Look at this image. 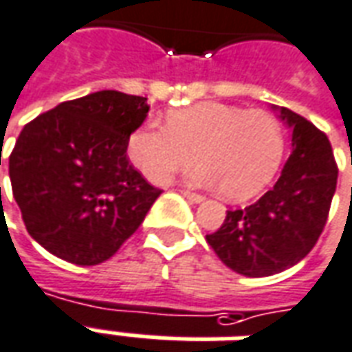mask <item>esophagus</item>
<instances>
[{
	"instance_id": "obj_1",
	"label": "esophagus",
	"mask_w": 352,
	"mask_h": 352,
	"mask_svg": "<svg viewBox=\"0 0 352 352\" xmlns=\"http://www.w3.org/2000/svg\"><path fill=\"white\" fill-rule=\"evenodd\" d=\"M181 194H183L186 200L194 201V204H200V201H204V196H201V194H198V192H190V190H181Z\"/></svg>"
}]
</instances>
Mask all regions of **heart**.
Instances as JSON below:
<instances>
[{
  "label": "heart",
  "mask_w": 352,
  "mask_h": 352,
  "mask_svg": "<svg viewBox=\"0 0 352 352\" xmlns=\"http://www.w3.org/2000/svg\"><path fill=\"white\" fill-rule=\"evenodd\" d=\"M286 148L284 127L274 114L223 102H198L169 112L164 125L135 127L127 152L152 183H168L192 164V181L219 188L232 201L250 200L274 179Z\"/></svg>",
  "instance_id": "1"
}]
</instances>
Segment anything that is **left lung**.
Segmentation results:
<instances>
[{
  "mask_svg": "<svg viewBox=\"0 0 352 352\" xmlns=\"http://www.w3.org/2000/svg\"><path fill=\"white\" fill-rule=\"evenodd\" d=\"M294 127L292 156L276 184L244 210H228L206 236L217 257L238 274L259 278L294 267L318 242L338 184V164L326 133L280 108Z\"/></svg>",
  "mask_w": 352,
  "mask_h": 352,
  "instance_id": "obj_1",
  "label": "left lung"
}]
</instances>
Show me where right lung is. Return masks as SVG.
I'll use <instances>...</instances> for the list:
<instances>
[{
	"instance_id": "obj_1",
	"label": "right lung",
	"mask_w": 352,
	"mask_h": 352,
	"mask_svg": "<svg viewBox=\"0 0 352 352\" xmlns=\"http://www.w3.org/2000/svg\"><path fill=\"white\" fill-rule=\"evenodd\" d=\"M148 108L146 97L97 91L24 125L9 177L28 234L49 253L99 265L141 227L162 190L129 164L127 141Z\"/></svg>"
}]
</instances>
